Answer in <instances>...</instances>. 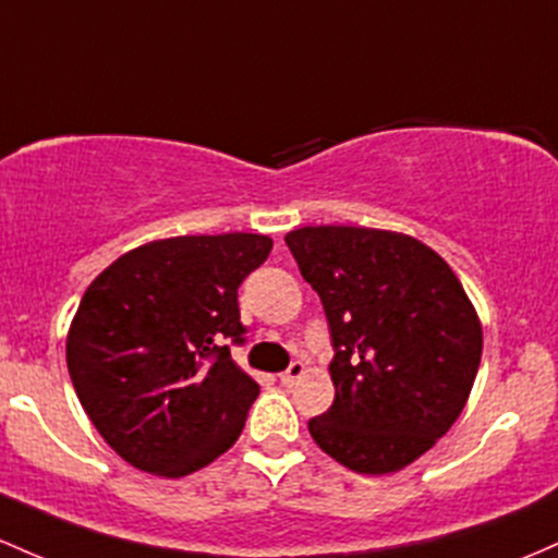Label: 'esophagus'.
Returning <instances> with one entry per match:
<instances>
[{
  "instance_id": "1",
  "label": "esophagus",
  "mask_w": 558,
  "mask_h": 558,
  "mask_svg": "<svg viewBox=\"0 0 558 558\" xmlns=\"http://www.w3.org/2000/svg\"><path fill=\"white\" fill-rule=\"evenodd\" d=\"M304 371H307V368H304V363H299V360H296V363H291L289 368L280 373V384H283V387H293V384H296L299 378L304 376Z\"/></svg>"
}]
</instances>
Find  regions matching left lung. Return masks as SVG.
<instances>
[{
  "label": "left lung",
  "mask_w": 558,
  "mask_h": 558,
  "mask_svg": "<svg viewBox=\"0 0 558 558\" xmlns=\"http://www.w3.org/2000/svg\"><path fill=\"white\" fill-rule=\"evenodd\" d=\"M320 296L336 397L310 418L320 450L360 474L405 469L456 424L482 326L448 262L402 232L320 225L286 235Z\"/></svg>",
  "instance_id": "obj_1"
}]
</instances>
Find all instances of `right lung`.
<instances>
[{
    "label": "right lung",
    "mask_w": 558,
    "mask_h": 558,
    "mask_svg": "<svg viewBox=\"0 0 558 558\" xmlns=\"http://www.w3.org/2000/svg\"><path fill=\"white\" fill-rule=\"evenodd\" d=\"M269 248L254 232L167 238L119 256L84 291L65 360L126 463L185 476L241 437L259 387L230 354L246 341L238 289Z\"/></svg>",
    "instance_id": "add662e5"
}]
</instances>
